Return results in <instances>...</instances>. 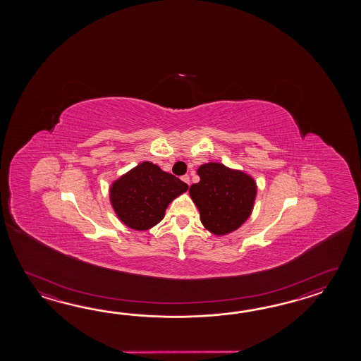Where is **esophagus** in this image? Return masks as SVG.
Here are the masks:
<instances>
[{"instance_id":"1","label":"esophagus","mask_w":361,"mask_h":361,"mask_svg":"<svg viewBox=\"0 0 361 361\" xmlns=\"http://www.w3.org/2000/svg\"><path fill=\"white\" fill-rule=\"evenodd\" d=\"M182 180H183L184 183L188 184V185L191 183V180H190V177H188V176H183V177H182Z\"/></svg>"}]
</instances>
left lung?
Here are the masks:
<instances>
[{
	"label": "left lung",
	"mask_w": 361,
	"mask_h": 361,
	"mask_svg": "<svg viewBox=\"0 0 361 361\" xmlns=\"http://www.w3.org/2000/svg\"><path fill=\"white\" fill-rule=\"evenodd\" d=\"M197 173L200 182L192 184L190 195L204 227L215 235L238 228L253 209L257 195L253 178L218 162L201 165Z\"/></svg>",
	"instance_id": "obj_1"
}]
</instances>
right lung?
Returning a JSON list of instances; mask_svg holds the SVG:
<instances>
[{
  "instance_id": "right-lung-1",
  "label": "right lung",
  "mask_w": 361,
  "mask_h": 361,
  "mask_svg": "<svg viewBox=\"0 0 361 361\" xmlns=\"http://www.w3.org/2000/svg\"><path fill=\"white\" fill-rule=\"evenodd\" d=\"M187 190L179 178L152 162H142L112 184L111 204L121 222L145 231L160 222L170 202Z\"/></svg>"
}]
</instances>
